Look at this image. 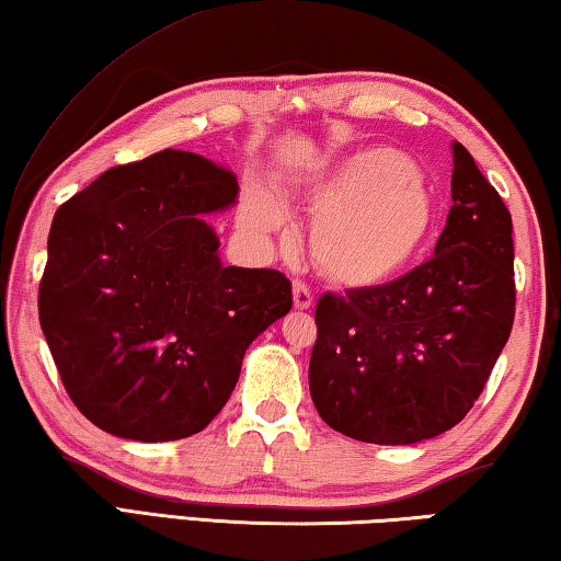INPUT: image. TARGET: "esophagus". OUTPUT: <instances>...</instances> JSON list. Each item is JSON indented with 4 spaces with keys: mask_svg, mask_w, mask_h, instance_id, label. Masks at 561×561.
Listing matches in <instances>:
<instances>
[{
    "mask_svg": "<svg viewBox=\"0 0 561 561\" xmlns=\"http://www.w3.org/2000/svg\"><path fill=\"white\" fill-rule=\"evenodd\" d=\"M291 291H294V309H299V311L311 309V304H314V297H311V291H309L307 284L294 282Z\"/></svg>",
    "mask_w": 561,
    "mask_h": 561,
    "instance_id": "34e87169",
    "label": "esophagus"
}]
</instances>
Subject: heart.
<instances>
[{
    "label": "heart",
    "instance_id": "obj_1",
    "mask_svg": "<svg viewBox=\"0 0 561 561\" xmlns=\"http://www.w3.org/2000/svg\"><path fill=\"white\" fill-rule=\"evenodd\" d=\"M299 193L317 215L309 252L321 277L348 289L386 284L408 270L435 227V201L423 170L393 148H364L299 180ZM244 222L272 232L284 207L267 187L244 197Z\"/></svg>",
    "mask_w": 561,
    "mask_h": 561
}]
</instances>
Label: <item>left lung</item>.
Segmentation results:
<instances>
[{
    "instance_id": "left-lung-1",
    "label": "left lung",
    "mask_w": 561,
    "mask_h": 561,
    "mask_svg": "<svg viewBox=\"0 0 561 561\" xmlns=\"http://www.w3.org/2000/svg\"><path fill=\"white\" fill-rule=\"evenodd\" d=\"M453 207L435 254L403 277L317 304L309 391L331 428L413 445L458 425L515 321L512 217L453 144Z\"/></svg>"
}]
</instances>
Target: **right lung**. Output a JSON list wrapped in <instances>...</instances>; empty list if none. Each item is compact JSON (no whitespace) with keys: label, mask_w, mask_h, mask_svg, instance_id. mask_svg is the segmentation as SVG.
I'll list each match as a JSON object with an SVG mask.
<instances>
[{"label":"right lung","mask_w":561,"mask_h":561,"mask_svg":"<svg viewBox=\"0 0 561 561\" xmlns=\"http://www.w3.org/2000/svg\"><path fill=\"white\" fill-rule=\"evenodd\" d=\"M237 193L213 160L165 148L56 210L39 321L66 393L101 431L140 443L201 433L244 351L291 309L282 272L220 260L205 217Z\"/></svg>","instance_id":"right-lung-1"}]
</instances>
